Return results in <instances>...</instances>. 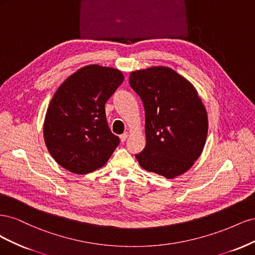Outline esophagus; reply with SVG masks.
Wrapping results in <instances>:
<instances>
[{
	"label": "esophagus",
	"mask_w": 255,
	"mask_h": 255,
	"mask_svg": "<svg viewBox=\"0 0 255 255\" xmlns=\"http://www.w3.org/2000/svg\"><path fill=\"white\" fill-rule=\"evenodd\" d=\"M128 133H123L122 135H120V140L121 141H126L128 139Z\"/></svg>",
	"instance_id": "esophagus-1"
}]
</instances>
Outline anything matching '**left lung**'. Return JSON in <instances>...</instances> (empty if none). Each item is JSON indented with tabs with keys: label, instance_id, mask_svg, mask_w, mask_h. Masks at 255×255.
Returning <instances> with one entry per match:
<instances>
[{
	"label": "left lung",
	"instance_id": "left-lung-1",
	"mask_svg": "<svg viewBox=\"0 0 255 255\" xmlns=\"http://www.w3.org/2000/svg\"><path fill=\"white\" fill-rule=\"evenodd\" d=\"M129 85L145 115L146 144L136 154L138 163L166 179L185 173L201 155L208 129L205 106L194 85L168 67L130 72Z\"/></svg>",
	"mask_w": 255,
	"mask_h": 255
}]
</instances>
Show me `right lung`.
<instances>
[{
    "mask_svg": "<svg viewBox=\"0 0 255 255\" xmlns=\"http://www.w3.org/2000/svg\"><path fill=\"white\" fill-rule=\"evenodd\" d=\"M125 80L118 69L89 65L60 85L45 114V145L68 171L86 174L103 167L120 139L109 128L105 103Z\"/></svg>",
    "mask_w": 255,
    "mask_h": 255,
    "instance_id": "obj_1",
    "label": "right lung"
}]
</instances>
